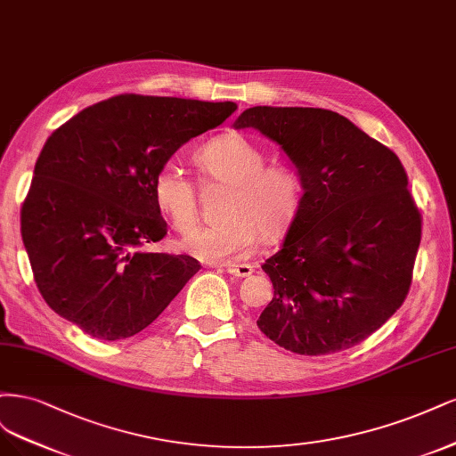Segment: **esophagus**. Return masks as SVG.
<instances>
[{
	"label": "esophagus",
	"instance_id": "34e87169",
	"mask_svg": "<svg viewBox=\"0 0 456 456\" xmlns=\"http://www.w3.org/2000/svg\"><path fill=\"white\" fill-rule=\"evenodd\" d=\"M225 271L229 273V274H232V276H240V278H244V276H249L254 273V267L252 265H248V263H225Z\"/></svg>",
	"mask_w": 456,
	"mask_h": 456
}]
</instances>
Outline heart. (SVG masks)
I'll use <instances>...</instances> for the list:
<instances>
[{"instance_id": "1", "label": "heart", "mask_w": 456, "mask_h": 456, "mask_svg": "<svg viewBox=\"0 0 456 456\" xmlns=\"http://www.w3.org/2000/svg\"><path fill=\"white\" fill-rule=\"evenodd\" d=\"M197 168L231 185L224 222L200 225L182 239L189 256L224 263L246 254L259 237L276 239L296 217L303 199L301 174L286 163L265 165V153L240 132H225L195 151ZM153 200L178 231L197 222V193L189 175L174 163L159 168Z\"/></svg>"}]
</instances>
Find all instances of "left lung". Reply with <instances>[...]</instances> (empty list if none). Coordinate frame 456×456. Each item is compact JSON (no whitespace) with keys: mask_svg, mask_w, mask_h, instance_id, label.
<instances>
[{"mask_svg":"<svg viewBox=\"0 0 456 456\" xmlns=\"http://www.w3.org/2000/svg\"><path fill=\"white\" fill-rule=\"evenodd\" d=\"M232 126L281 145L303 180L282 248L261 265L274 297L259 330L306 356L362 343L402 306L420 244L400 159L322 108L256 106Z\"/></svg>","mask_w":456,"mask_h":456,"instance_id":"obj_1","label":"left lung"}]
</instances>
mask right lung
Masks as SVG:
<instances>
[{
    "label": "right lung",
    "mask_w": 456,
    "mask_h": 456,
    "mask_svg": "<svg viewBox=\"0 0 456 456\" xmlns=\"http://www.w3.org/2000/svg\"><path fill=\"white\" fill-rule=\"evenodd\" d=\"M232 102L119 94L56 128L22 204L36 284L53 311L100 341L140 333L200 265L148 252L167 234L153 178L183 143L222 125Z\"/></svg>",
    "instance_id": "1"
}]
</instances>
